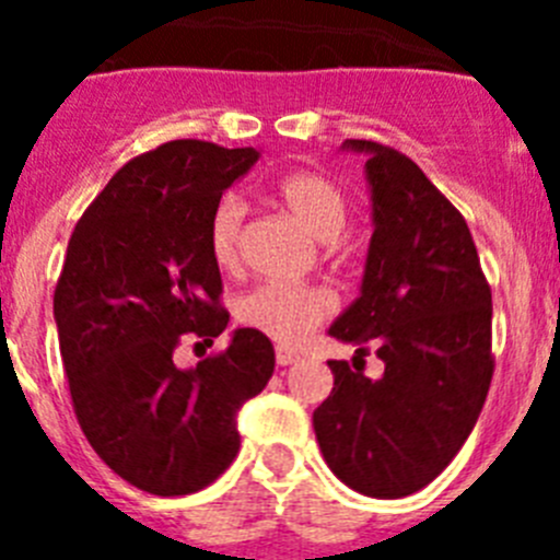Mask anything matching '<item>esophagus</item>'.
<instances>
[{"mask_svg":"<svg viewBox=\"0 0 560 560\" xmlns=\"http://www.w3.org/2000/svg\"><path fill=\"white\" fill-rule=\"evenodd\" d=\"M275 359H277V364H280V368H289V364H296V361H300V355H296V353H294V350L277 348Z\"/></svg>","mask_w":560,"mask_h":560,"instance_id":"34e87169","label":"esophagus"}]
</instances>
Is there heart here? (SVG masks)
<instances>
[{
  "mask_svg": "<svg viewBox=\"0 0 560 560\" xmlns=\"http://www.w3.org/2000/svg\"><path fill=\"white\" fill-rule=\"evenodd\" d=\"M277 201L285 207L291 219L319 241H334L348 221V196L330 176L316 171L285 173L275 182ZM246 207L235 196H224L212 207L207 224V246L215 266L224 271L237 269L241 246H244ZM336 300L323 285L305 283H269L255 285L237 300V319L246 328H255L280 345L303 341L316 325L328 319Z\"/></svg>",
  "mask_w": 560,
  "mask_h": 560,
  "instance_id": "1",
  "label": "heart"
}]
</instances>
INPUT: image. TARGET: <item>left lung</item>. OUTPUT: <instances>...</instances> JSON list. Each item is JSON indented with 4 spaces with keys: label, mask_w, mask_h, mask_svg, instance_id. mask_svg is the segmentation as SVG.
<instances>
[{
    "label": "left lung",
    "mask_w": 560,
    "mask_h": 560,
    "mask_svg": "<svg viewBox=\"0 0 560 560\" xmlns=\"http://www.w3.org/2000/svg\"><path fill=\"white\" fill-rule=\"evenodd\" d=\"M348 145L370 156L375 232L361 296L330 336L355 341L359 355L375 348L384 375L330 359L334 389L316 407L314 432L341 482L400 499L457 457L482 412L493 378L491 285L459 210L407 153Z\"/></svg>",
    "instance_id": "1"
}]
</instances>
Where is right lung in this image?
Here are the masks:
<instances>
[{"mask_svg":"<svg viewBox=\"0 0 560 560\" xmlns=\"http://www.w3.org/2000/svg\"><path fill=\"white\" fill-rule=\"evenodd\" d=\"M255 148L173 140L114 173L69 237L52 311L72 409L97 457L153 497H185L221 477L241 448L237 409L275 373V348L235 330L192 370L185 339L224 334L221 271L207 224Z\"/></svg>","mask_w":560,"mask_h":560,"instance_id":"obj_1","label":"right lung"}]
</instances>
